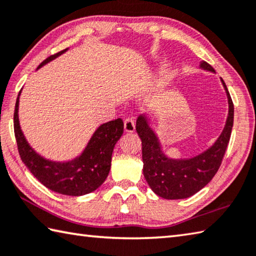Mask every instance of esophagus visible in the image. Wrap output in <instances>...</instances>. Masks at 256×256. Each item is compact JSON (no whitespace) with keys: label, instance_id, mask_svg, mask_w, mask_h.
<instances>
[{"label":"esophagus","instance_id":"1","mask_svg":"<svg viewBox=\"0 0 256 256\" xmlns=\"http://www.w3.org/2000/svg\"><path fill=\"white\" fill-rule=\"evenodd\" d=\"M124 130L125 132H128V133H132L136 131V123H134L133 118H128L124 120Z\"/></svg>","mask_w":256,"mask_h":256}]
</instances>
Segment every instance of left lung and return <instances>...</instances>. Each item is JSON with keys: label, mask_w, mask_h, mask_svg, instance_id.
<instances>
[{"label": "left lung", "mask_w": 256, "mask_h": 256, "mask_svg": "<svg viewBox=\"0 0 256 256\" xmlns=\"http://www.w3.org/2000/svg\"><path fill=\"white\" fill-rule=\"evenodd\" d=\"M199 67L215 72L206 62ZM228 100V116L225 128L216 142L202 153L188 159H172L164 154L156 134L148 125L146 115L136 120V132L142 141L143 174L148 184L159 197L164 199H184L202 190L220 169L228 146L234 122V105L228 90L222 80Z\"/></svg>", "instance_id": "1"}]
</instances>
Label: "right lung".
Instances as JSON below:
<instances>
[{
	"label": "right lung",
	"mask_w": 256,
	"mask_h": 256,
	"mask_svg": "<svg viewBox=\"0 0 256 256\" xmlns=\"http://www.w3.org/2000/svg\"><path fill=\"white\" fill-rule=\"evenodd\" d=\"M67 50L68 48L50 56L39 64L38 69ZM20 94L21 90L18 95L13 116L14 134L18 154L30 172L44 187L66 196H82L98 188L110 174L114 146L123 134V120L118 118L100 125L87 143L85 150L75 159L64 162L51 161L36 153L22 132L18 114Z\"/></svg>",
	"instance_id": "right-lung-1"
}]
</instances>
